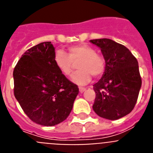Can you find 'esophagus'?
<instances>
[{"instance_id": "obj_1", "label": "esophagus", "mask_w": 153, "mask_h": 153, "mask_svg": "<svg viewBox=\"0 0 153 153\" xmlns=\"http://www.w3.org/2000/svg\"><path fill=\"white\" fill-rule=\"evenodd\" d=\"M79 92L82 93L86 90V88H85V87H79Z\"/></svg>"}]
</instances>
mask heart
I'll return each mask as SVG.
<instances>
[{
	"mask_svg": "<svg viewBox=\"0 0 153 153\" xmlns=\"http://www.w3.org/2000/svg\"><path fill=\"white\" fill-rule=\"evenodd\" d=\"M79 69L72 76L74 83L85 85L90 82L92 76L100 77L105 70V60L96 53L93 47L86 44H78L68 47V54L61 50H56L53 61L58 70L65 76H70L73 71V62L78 61Z\"/></svg>",
	"mask_w": 153,
	"mask_h": 153,
	"instance_id": "obj_1",
	"label": "heart"
}]
</instances>
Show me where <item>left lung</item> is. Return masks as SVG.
I'll return each mask as SVG.
<instances>
[{"mask_svg": "<svg viewBox=\"0 0 153 153\" xmlns=\"http://www.w3.org/2000/svg\"><path fill=\"white\" fill-rule=\"evenodd\" d=\"M101 50L106 62L100 80L93 85V109L99 117L116 120L132 111L142 85L139 64L128 48L106 38L90 40Z\"/></svg>", "mask_w": 153, "mask_h": 153, "instance_id": "obj_1", "label": "left lung"}]
</instances>
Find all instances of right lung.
Listing matches in <instances>:
<instances>
[{
	"label": "right lung",
	"mask_w": 153,
	"mask_h": 153,
	"mask_svg": "<svg viewBox=\"0 0 153 153\" xmlns=\"http://www.w3.org/2000/svg\"><path fill=\"white\" fill-rule=\"evenodd\" d=\"M55 48L43 42L24 53L13 70V93L25 114L45 126L68 117L79 88L55 65Z\"/></svg>",
	"instance_id": "right-lung-1"
}]
</instances>
